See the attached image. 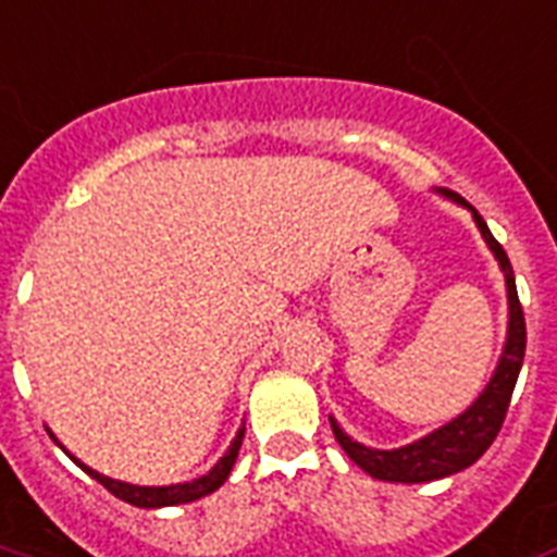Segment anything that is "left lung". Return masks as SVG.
Listing matches in <instances>:
<instances>
[{
    "label": "left lung",
    "mask_w": 557,
    "mask_h": 557,
    "mask_svg": "<svg viewBox=\"0 0 557 557\" xmlns=\"http://www.w3.org/2000/svg\"><path fill=\"white\" fill-rule=\"evenodd\" d=\"M436 195H443L451 203L469 209L472 221L481 230V238L493 250V257H496L498 268L505 274V289H508V336H505V348H502V357L496 362V372L487 381V386L481 389V395L463 413L455 416L451 422L440 425L431 434H425L422 440H413V443H407L401 448L362 446L354 436L345 434L339 422L331 416L333 436L345 448V455L351 457L362 472H369L377 481H393V484H425V481L448 478L460 472V469L472 467L478 457L487 451L490 443L496 440L498 428L505 422L510 395H513V386H517V377H520L522 357H525V319H522L517 280H513L508 253L493 238L484 218L475 212V206H469L463 197L455 195V191H446V188H436Z\"/></svg>",
    "instance_id": "left-lung-1"
}]
</instances>
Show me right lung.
<instances>
[{"label":"right lung","mask_w":557,"mask_h":557,"mask_svg":"<svg viewBox=\"0 0 557 557\" xmlns=\"http://www.w3.org/2000/svg\"><path fill=\"white\" fill-rule=\"evenodd\" d=\"M242 440H245V428H238L236 440L230 443V448L224 451V457L218 460L215 467L209 469L206 475L195 478V481H183V484H168V487H138V484H126V481H114L109 475H100L97 469L85 467L82 460H76L85 472H88L94 481H100L102 487L114 493L123 502H129L135 508H171V505H185V502H197V498L209 496V493H215L221 484H224L230 472H233V463H236L238 448H242Z\"/></svg>","instance_id":"1"}]
</instances>
